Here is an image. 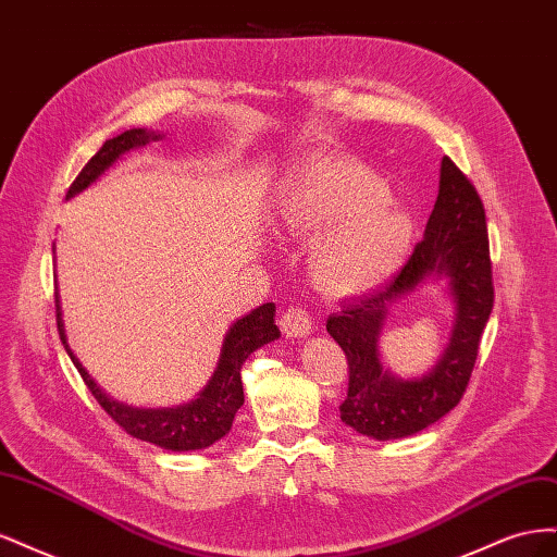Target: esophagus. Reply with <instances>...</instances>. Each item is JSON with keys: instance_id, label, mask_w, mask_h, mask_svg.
I'll list each match as a JSON object with an SVG mask.
<instances>
[{"instance_id": "34e87169", "label": "esophagus", "mask_w": 557, "mask_h": 557, "mask_svg": "<svg viewBox=\"0 0 557 557\" xmlns=\"http://www.w3.org/2000/svg\"><path fill=\"white\" fill-rule=\"evenodd\" d=\"M281 330L285 336H293V339H301V336L311 334V318L305 309H288L281 315Z\"/></svg>"}]
</instances>
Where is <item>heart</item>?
Returning <instances> with one entry per match:
<instances>
[{
  "mask_svg": "<svg viewBox=\"0 0 557 557\" xmlns=\"http://www.w3.org/2000/svg\"><path fill=\"white\" fill-rule=\"evenodd\" d=\"M276 225L311 250V278L332 299L364 297L407 262L416 221L391 188L350 158H309L276 190Z\"/></svg>",
  "mask_w": 557,
  "mask_h": 557,
  "instance_id": "b5f03b06",
  "label": "heart"
}]
</instances>
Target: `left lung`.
<instances>
[{
    "label": "left lung",
    "mask_w": 557,
    "mask_h": 557,
    "mask_svg": "<svg viewBox=\"0 0 557 557\" xmlns=\"http://www.w3.org/2000/svg\"><path fill=\"white\" fill-rule=\"evenodd\" d=\"M444 282L454 320L449 344L423 377L399 380L384 367L377 342L389 311L423 284ZM487 227L474 185L448 158L423 242L401 272L374 295L327 318V332L348 358L342 420L376 442L411 436L458 407L476 362L481 332L493 311Z\"/></svg>",
    "instance_id": "obj_1"
}]
</instances>
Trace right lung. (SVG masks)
Here are the masks:
<instances>
[{
	"label": "right lung",
	"mask_w": 557,
	"mask_h": 557,
	"mask_svg": "<svg viewBox=\"0 0 557 557\" xmlns=\"http://www.w3.org/2000/svg\"><path fill=\"white\" fill-rule=\"evenodd\" d=\"M162 137L164 134L153 129L132 127L123 134H117V137L109 139L92 156V160L83 166V172L72 183L70 193H66V199H72L78 193L90 188V185L102 176L109 166H113L125 153H129V150L141 148L150 141H160ZM55 307H58V330H60V339L64 344L66 356L72 358L81 379L86 381L88 391L95 395L99 404H102V409L127 434L137 436L141 442L156 444L164 450H176V453L209 448L218 440H223V436L232 430V420L244 404V385H242L244 362L248 360L252 350H258L264 344L274 342L281 336L278 327L274 325L276 305L267 301V305L252 309L250 313L234 320L230 325L223 339L221 358H218V364L213 369V376L205 387H201L195 399L176 404V407L144 409V407H132V404L113 399L95 383V379L88 374V369L83 367L74 356L70 342H66L58 293H55Z\"/></svg>",
	"instance_id": "right-lung-1"
}]
</instances>
